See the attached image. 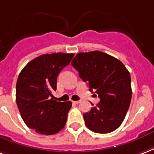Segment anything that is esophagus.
<instances>
[{
	"mask_svg": "<svg viewBox=\"0 0 154 154\" xmlns=\"http://www.w3.org/2000/svg\"><path fill=\"white\" fill-rule=\"evenodd\" d=\"M74 103H76V104H78V103H81V100H77V101H73Z\"/></svg>",
	"mask_w": 154,
	"mask_h": 154,
	"instance_id": "34e87169",
	"label": "esophagus"
}]
</instances>
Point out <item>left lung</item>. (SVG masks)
<instances>
[{
	"label": "left lung",
	"instance_id": "left-lung-1",
	"mask_svg": "<svg viewBox=\"0 0 154 154\" xmlns=\"http://www.w3.org/2000/svg\"><path fill=\"white\" fill-rule=\"evenodd\" d=\"M90 91L100 103L83 114L87 128L100 134L113 131L121 126L131 100V75L120 60L101 51L78 53L72 61Z\"/></svg>",
	"mask_w": 154,
	"mask_h": 154
}]
</instances>
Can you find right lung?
I'll use <instances>...</instances> for the list:
<instances>
[{
    "instance_id": "obj_1",
    "label": "right lung",
    "mask_w": 154,
    "mask_h": 154,
    "mask_svg": "<svg viewBox=\"0 0 154 154\" xmlns=\"http://www.w3.org/2000/svg\"><path fill=\"white\" fill-rule=\"evenodd\" d=\"M74 54L54 53L36 57L28 63L18 77L16 103L27 126L42 135H54L64 127L71 101L58 102L52 92L57 77L69 64Z\"/></svg>"
}]
</instances>
